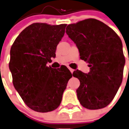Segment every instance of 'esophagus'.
Instances as JSON below:
<instances>
[{
    "mask_svg": "<svg viewBox=\"0 0 129 129\" xmlns=\"http://www.w3.org/2000/svg\"><path fill=\"white\" fill-rule=\"evenodd\" d=\"M69 70H70V72H71V73H73V72H74V69H72V68H69Z\"/></svg>",
    "mask_w": 129,
    "mask_h": 129,
    "instance_id": "obj_1",
    "label": "esophagus"
}]
</instances>
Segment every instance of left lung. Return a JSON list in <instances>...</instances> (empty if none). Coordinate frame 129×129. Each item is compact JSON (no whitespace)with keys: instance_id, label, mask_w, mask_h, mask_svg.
I'll list each match as a JSON object with an SVG mask.
<instances>
[{"instance_id":"1","label":"left lung","mask_w":129,"mask_h":129,"mask_svg":"<svg viewBox=\"0 0 129 129\" xmlns=\"http://www.w3.org/2000/svg\"><path fill=\"white\" fill-rule=\"evenodd\" d=\"M66 33L76 44L80 58L89 63L90 72L75 71L80 81L77 98L88 109L104 108L113 101L122 81L124 58L121 38L101 21L88 18L69 24Z\"/></svg>"}]
</instances>
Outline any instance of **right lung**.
<instances>
[{"instance_id": "1", "label": "right lung", "mask_w": 129, "mask_h": 129, "mask_svg": "<svg viewBox=\"0 0 129 129\" xmlns=\"http://www.w3.org/2000/svg\"><path fill=\"white\" fill-rule=\"evenodd\" d=\"M66 26L33 23L21 32L10 48L9 68L14 87L25 104L35 111L57 109L72 77L66 67L56 70L46 66L55 57Z\"/></svg>"}]
</instances>
